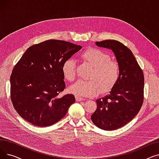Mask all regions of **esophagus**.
I'll return each instance as SVG.
<instances>
[{"mask_svg": "<svg viewBox=\"0 0 159 159\" xmlns=\"http://www.w3.org/2000/svg\"><path fill=\"white\" fill-rule=\"evenodd\" d=\"M75 99H76V101H78V102L82 101H83V100H84V98H82L80 97H77V96L75 97Z\"/></svg>", "mask_w": 159, "mask_h": 159, "instance_id": "esophagus-1", "label": "esophagus"}]
</instances>
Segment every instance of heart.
<instances>
[{
	"label": "heart",
	"mask_w": 159,
	"mask_h": 159,
	"mask_svg": "<svg viewBox=\"0 0 159 159\" xmlns=\"http://www.w3.org/2000/svg\"><path fill=\"white\" fill-rule=\"evenodd\" d=\"M82 61L92 68L89 79L77 80L69 88V92L77 97H93L100 89L102 93L110 91L116 84L120 77L119 63L111 60V56L102 50L95 48L87 49L81 55ZM62 71L64 78L73 81L76 75V64L73 59L66 60Z\"/></svg>",
	"instance_id": "b5f03b06"
}]
</instances>
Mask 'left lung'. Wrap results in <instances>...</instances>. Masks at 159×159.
<instances>
[{"instance_id": "8db88e82", "label": "left lung", "mask_w": 159, "mask_h": 159, "mask_svg": "<svg viewBox=\"0 0 159 159\" xmlns=\"http://www.w3.org/2000/svg\"><path fill=\"white\" fill-rule=\"evenodd\" d=\"M95 44L112 50L120 66V77L109 95L97 100V110L91 119L99 128L115 130L139 112L144 101V73L131 50L120 42L106 40Z\"/></svg>"}]
</instances>
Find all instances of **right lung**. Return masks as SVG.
Here are the masks:
<instances>
[{
	"instance_id": "obj_1",
	"label": "right lung",
	"mask_w": 159,
	"mask_h": 159,
	"mask_svg": "<svg viewBox=\"0 0 159 159\" xmlns=\"http://www.w3.org/2000/svg\"><path fill=\"white\" fill-rule=\"evenodd\" d=\"M81 46L60 40H48L30 46L13 69L11 100L21 117L39 127L62 119L75 102L73 94H58L66 88L64 62Z\"/></svg>"
}]
</instances>
